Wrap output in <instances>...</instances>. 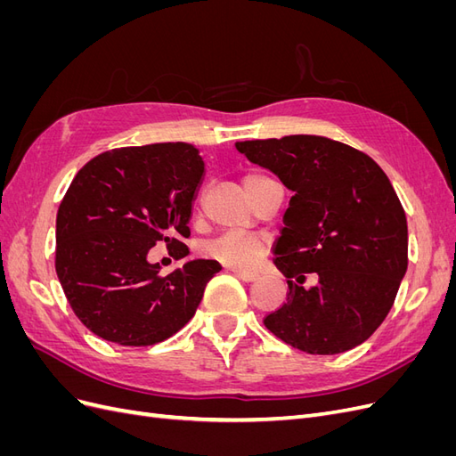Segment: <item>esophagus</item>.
Segmentation results:
<instances>
[{
  "label": "esophagus",
  "instance_id": "obj_1",
  "mask_svg": "<svg viewBox=\"0 0 456 456\" xmlns=\"http://www.w3.org/2000/svg\"><path fill=\"white\" fill-rule=\"evenodd\" d=\"M233 273H236V278L243 280V281H255L256 275L255 273H249V272H241V270H233Z\"/></svg>",
  "mask_w": 456,
  "mask_h": 456
}]
</instances>
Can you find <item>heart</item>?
<instances>
[{
	"instance_id": "obj_1",
	"label": "heart",
	"mask_w": 456,
	"mask_h": 456,
	"mask_svg": "<svg viewBox=\"0 0 456 456\" xmlns=\"http://www.w3.org/2000/svg\"><path fill=\"white\" fill-rule=\"evenodd\" d=\"M265 175L251 173L245 176V190L251 188L255 183L265 181ZM207 256H211L233 270H255L262 258L270 251V240L258 233H238L226 232L213 238L203 245Z\"/></svg>"
}]
</instances>
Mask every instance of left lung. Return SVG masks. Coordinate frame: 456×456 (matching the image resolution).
Here are the masks:
<instances>
[{"instance_id":"left-lung-1","label":"left lung","mask_w":456,"mask_h":456,"mask_svg":"<svg viewBox=\"0 0 456 456\" xmlns=\"http://www.w3.org/2000/svg\"><path fill=\"white\" fill-rule=\"evenodd\" d=\"M236 148L293 191L273 249L287 302L265 325L306 354L355 348L388 315L407 272V218L388 176L363 151L327 136ZM308 273L318 278L314 288L304 285Z\"/></svg>"}]
</instances>
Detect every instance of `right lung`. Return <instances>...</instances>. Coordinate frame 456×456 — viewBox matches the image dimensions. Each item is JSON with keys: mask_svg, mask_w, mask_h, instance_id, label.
<instances>
[{"mask_svg": "<svg viewBox=\"0 0 456 456\" xmlns=\"http://www.w3.org/2000/svg\"><path fill=\"white\" fill-rule=\"evenodd\" d=\"M205 163L186 142L102 151L77 171L57 213L59 281L74 314L94 335L121 346H150L196 314L220 265L190 260L169 275L148 262L167 243L188 255L191 203Z\"/></svg>", "mask_w": 456, "mask_h": 456, "instance_id": "1", "label": "right lung"}]
</instances>
